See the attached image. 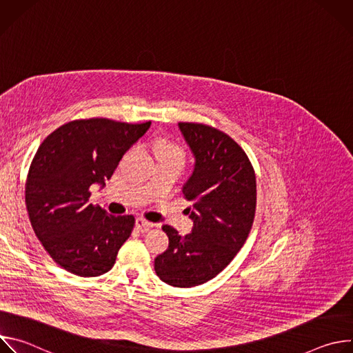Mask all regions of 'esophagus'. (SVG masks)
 Wrapping results in <instances>:
<instances>
[{
  "mask_svg": "<svg viewBox=\"0 0 353 353\" xmlns=\"http://www.w3.org/2000/svg\"><path fill=\"white\" fill-rule=\"evenodd\" d=\"M135 226H137L138 229H141V230H148V229H150V228L154 226V223L145 221L143 218H138V219L135 221Z\"/></svg>",
  "mask_w": 353,
  "mask_h": 353,
  "instance_id": "esophagus-1",
  "label": "esophagus"
}]
</instances>
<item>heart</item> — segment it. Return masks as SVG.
<instances>
[{"label":"heart","mask_w":353,"mask_h":353,"mask_svg":"<svg viewBox=\"0 0 353 353\" xmlns=\"http://www.w3.org/2000/svg\"><path fill=\"white\" fill-rule=\"evenodd\" d=\"M157 152L159 158H177V159H184L183 150L170 142H159L155 145Z\"/></svg>","instance_id":"b5f03b06"}]
</instances>
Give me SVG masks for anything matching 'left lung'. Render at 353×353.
I'll list each match as a JSON object with an SVG mask.
<instances>
[{
  "label": "left lung",
  "mask_w": 353,
  "mask_h": 353,
  "mask_svg": "<svg viewBox=\"0 0 353 353\" xmlns=\"http://www.w3.org/2000/svg\"><path fill=\"white\" fill-rule=\"evenodd\" d=\"M194 155L183 185L194 222L191 233L163 225L169 247L155 259L157 275L174 288H192L215 278L239 253L254 222L257 183L241 146L228 134L198 123H179Z\"/></svg>",
  "instance_id": "8db88e82"
}]
</instances>
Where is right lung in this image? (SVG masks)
<instances>
[{
	"label": "right lung",
	"mask_w": 353,
	"mask_h": 353,
	"mask_svg": "<svg viewBox=\"0 0 353 353\" xmlns=\"http://www.w3.org/2000/svg\"><path fill=\"white\" fill-rule=\"evenodd\" d=\"M150 121H70L50 134L30 163L25 203L32 228L60 267L78 276L112 270L131 236L132 215L113 216L89 203L90 185H105Z\"/></svg>",
	"instance_id": "right-lung-1"
}]
</instances>
